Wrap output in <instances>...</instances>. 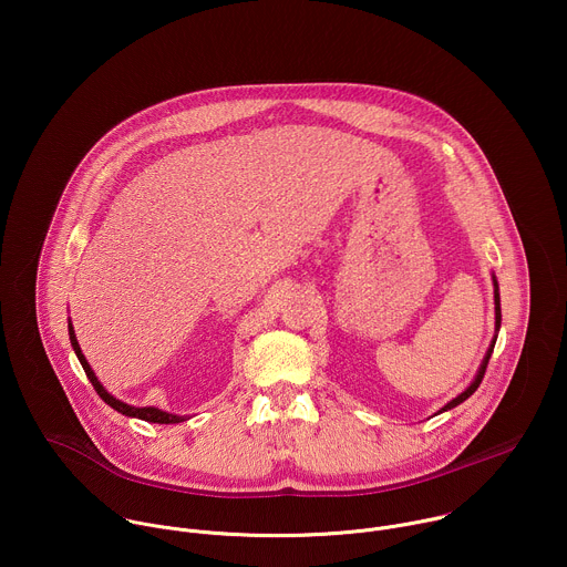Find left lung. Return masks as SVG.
Here are the masks:
<instances>
[{
	"mask_svg": "<svg viewBox=\"0 0 567 567\" xmlns=\"http://www.w3.org/2000/svg\"><path fill=\"white\" fill-rule=\"evenodd\" d=\"M492 280H494V305H496V334H494V339H492V343H489V350H487V354H484V359H482V363H480V368H477V372H475V377H473V381L455 396V399H451L444 409H440L437 411V415L440 413H444V411H451V409H455V406H460L462 401H466L475 390H477V385H480V381H482V377H484V370H487V363H489V359H492V352H494V346H496V339H498V332H501V320H503V313H501V289H498V280H496V276H492Z\"/></svg>",
	"mask_w": 567,
	"mask_h": 567,
	"instance_id": "left-lung-1",
	"label": "left lung"
}]
</instances>
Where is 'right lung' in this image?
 I'll return each mask as SVG.
<instances>
[{
  "label": "right lung",
  "instance_id": "obj_1",
  "mask_svg": "<svg viewBox=\"0 0 567 567\" xmlns=\"http://www.w3.org/2000/svg\"><path fill=\"white\" fill-rule=\"evenodd\" d=\"M69 341H71V348H73V352H75L80 365H83L87 379L92 381V385L96 388V392L101 394V399L107 403V406H112L114 411H118L121 415H125V417H136V420H143V422H152V424H179V422H186V420H188V417H184V415H173V413H166V411L154 409V406H143V409L130 406V403L116 399L114 394H110V392L105 390V385L99 381L96 372H94L92 365L87 363L83 350H80L78 339H75V332H73V326H71V320H69Z\"/></svg>",
  "mask_w": 567,
  "mask_h": 567
}]
</instances>
